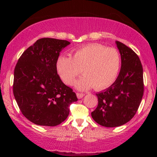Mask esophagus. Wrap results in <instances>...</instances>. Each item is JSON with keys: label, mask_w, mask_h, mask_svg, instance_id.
Wrapping results in <instances>:
<instances>
[{"label": "esophagus", "mask_w": 157, "mask_h": 157, "mask_svg": "<svg viewBox=\"0 0 157 157\" xmlns=\"http://www.w3.org/2000/svg\"><path fill=\"white\" fill-rule=\"evenodd\" d=\"M84 95L85 94H82V93H76V96H77V97H78V98H83V96H84Z\"/></svg>", "instance_id": "obj_1"}]
</instances>
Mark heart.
<instances>
[{"label":"heart","mask_w":157,"mask_h":157,"mask_svg":"<svg viewBox=\"0 0 157 157\" xmlns=\"http://www.w3.org/2000/svg\"><path fill=\"white\" fill-rule=\"evenodd\" d=\"M56 68L66 84L71 85L82 71L84 76L76 81L77 89L85 90L94 86L96 90H103L117 80L121 68V56L114 48L91 44L77 49L72 58L60 56Z\"/></svg>","instance_id":"1"}]
</instances>
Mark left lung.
Masks as SVG:
<instances>
[{
  "label": "left lung",
  "instance_id": "1",
  "mask_svg": "<svg viewBox=\"0 0 157 157\" xmlns=\"http://www.w3.org/2000/svg\"><path fill=\"white\" fill-rule=\"evenodd\" d=\"M116 44L121 54V70L111 86L96 94L98 106L91 112L94 121L106 127H117L129 121L136 114L144 94L140 59L125 44Z\"/></svg>",
  "mask_w": 157,
  "mask_h": 157
}]
</instances>
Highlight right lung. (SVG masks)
I'll use <instances>...</instances> for the list:
<instances>
[{"instance_id":"obj_1","label":"right lung","mask_w":157,"mask_h":157,"mask_svg":"<svg viewBox=\"0 0 157 157\" xmlns=\"http://www.w3.org/2000/svg\"><path fill=\"white\" fill-rule=\"evenodd\" d=\"M66 40L43 38L22 53L14 70L13 91L23 115L33 124L55 126L65 121L78 98L57 74L56 62Z\"/></svg>"}]
</instances>
